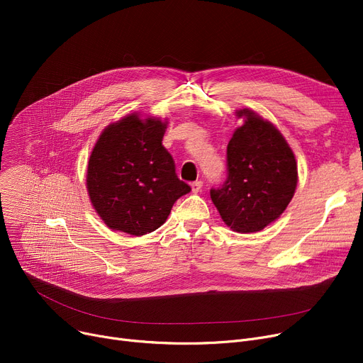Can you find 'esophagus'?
I'll return each instance as SVG.
<instances>
[{"mask_svg":"<svg viewBox=\"0 0 363 363\" xmlns=\"http://www.w3.org/2000/svg\"><path fill=\"white\" fill-rule=\"evenodd\" d=\"M201 188H203V182L201 181H194L191 184V189H193V193H196V194L201 191Z\"/></svg>","mask_w":363,"mask_h":363,"instance_id":"34e87169","label":"esophagus"}]
</instances>
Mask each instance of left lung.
Segmentation results:
<instances>
[{
    "instance_id": "obj_1",
    "label": "left lung",
    "mask_w": 363,
    "mask_h": 363,
    "mask_svg": "<svg viewBox=\"0 0 363 363\" xmlns=\"http://www.w3.org/2000/svg\"><path fill=\"white\" fill-rule=\"evenodd\" d=\"M226 147L228 177L211 197L222 220L235 233L262 231L277 220L297 186V162L282 133L249 108Z\"/></svg>"
}]
</instances>
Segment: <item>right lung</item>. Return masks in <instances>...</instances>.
Returning <instances> with one entry per match:
<instances>
[{
  "label": "right lung",
  "mask_w": 363,
  "mask_h": 363,
  "mask_svg": "<svg viewBox=\"0 0 363 363\" xmlns=\"http://www.w3.org/2000/svg\"><path fill=\"white\" fill-rule=\"evenodd\" d=\"M167 122L130 113L110 123L88 162L86 189L110 230L144 235L162 226L174 203L191 191L163 147Z\"/></svg>",
  "instance_id": "right-lung-1"
}]
</instances>
